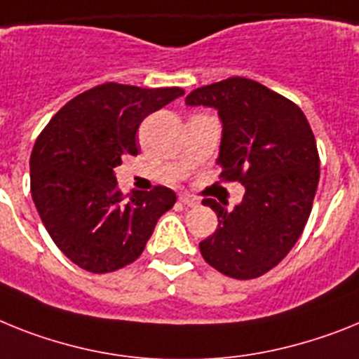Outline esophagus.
Here are the masks:
<instances>
[{
	"label": "esophagus",
	"mask_w": 359,
	"mask_h": 359,
	"mask_svg": "<svg viewBox=\"0 0 359 359\" xmlns=\"http://www.w3.org/2000/svg\"><path fill=\"white\" fill-rule=\"evenodd\" d=\"M179 201L184 204V206H191V208L198 206V201L195 197H191V195H180Z\"/></svg>",
	"instance_id": "34e87169"
}]
</instances>
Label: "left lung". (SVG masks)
I'll use <instances>...</instances> for the list:
<instances>
[{"label":"left lung","instance_id":"8db88e82","mask_svg":"<svg viewBox=\"0 0 359 359\" xmlns=\"http://www.w3.org/2000/svg\"><path fill=\"white\" fill-rule=\"evenodd\" d=\"M186 105L217 111L221 177L245 186L230 212L224 203L203 201L217 213L219 228L201 241V254L224 276H263L296 245L314 203L319 156L309 120L294 102L241 76L198 87Z\"/></svg>","mask_w":359,"mask_h":359}]
</instances>
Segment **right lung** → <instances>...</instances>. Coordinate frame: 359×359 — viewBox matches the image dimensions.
Returning <instances> with one entry per match:
<instances>
[{"label":"right lung","instance_id":"obj_1","mask_svg":"<svg viewBox=\"0 0 359 359\" xmlns=\"http://www.w3.org/2000/svg\"><path fill=\"white\" fill-rule=\"evenodd\" d=\"M184 95L179 87L142 89L102 83L65 104L31 155V194L54 245L93 273L114 272L146 248L177 195L156 186L123 201L114 168L137 155L147 114Z\"/></svg>","mask_w":359,"mask_h":359}]
</instances>
